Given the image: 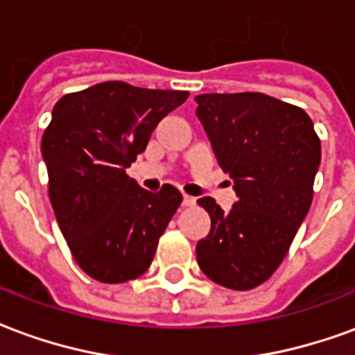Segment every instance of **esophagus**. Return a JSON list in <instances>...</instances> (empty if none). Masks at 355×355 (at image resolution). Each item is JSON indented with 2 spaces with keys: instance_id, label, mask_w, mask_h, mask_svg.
<instances>
[{
  "instance_id": "obj_1",
  "label": "esophagus",
  "mask_w": 355,
  "mask_h": 355,
  "mask_svg": "<svg viewBox=\"0 0 355 355\" xmlns=\"http://www.w3.org/2000/svg\"><path fill=\"white\" fill-rule=\"evenodd\" d=\"M182 205H184V207H193V205H196V198H192V196H184V198H182Z\"/></svg>"
}]
</instances>
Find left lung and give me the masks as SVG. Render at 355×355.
Wrapping results in <instances>:
<instances>
[{
  "label": "left lung",
  "mask_w": 355,
  "mask_h": 355,
  "mask_svg": "<svg viewBox=\"0 0 355 355\" xmlns=\"http://www.w3.org/2000/svg\"><path fill=\"white\" fill-rule=\"evenodd\" d=\"M196 102L239 198L228 213L213 198L198 201L211 216L198 264L223 287L254 289L282 264L312 205L320 137L304 110L268 94L207 93Z\"/></svg>",
  "instance_id": "obj_1"
}]
</instances>
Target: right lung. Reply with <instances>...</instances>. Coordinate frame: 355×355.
I'll return each instance as SVG.
<instances>
[{
    "instance_id": "obj_1",
    "label": "right lung",
    "mask_w": 355,
    "mask_h": 355,
    "mask_svg": "<svg viewBox=\"0 0 355 355\" xmlns=\"http://www.w3.org/2000/svg\"><path fill=\"white\" fill-rule=\"evenodd\" d=\"M186 98L188 91L104 81L53 108L42 139L51 205L73 259L96 282L137 279L154 261L182 193L171 184L148 192L125 169Z\"/></svg>"
}]
</instances>
